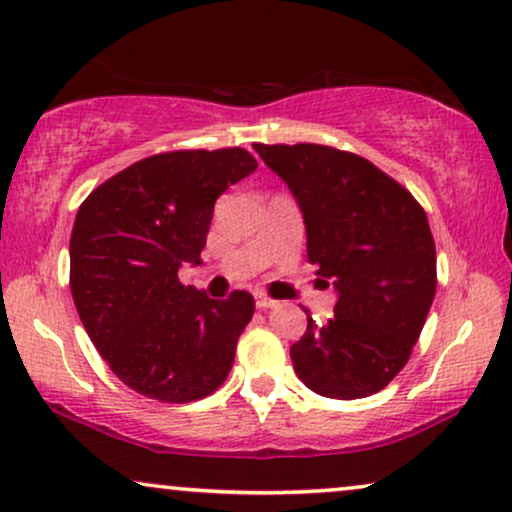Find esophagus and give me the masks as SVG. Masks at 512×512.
Wrapping results in <instances>:
<instances>
[{"instance_id":"obj_1","label":"esophagus","mask_w":512,"mask_h":512,"mask_svg":"<svg viewBox=\"0 0 512 512\" xmlns=\"http://www.w3.org/2000/svg\"><path fill=\"white\" fill-rule=\"evenodd\" d=\"M255 304H257V309H271V306H276L274 299L264 295V292H255Z\"/></svg>"}]
</instances>
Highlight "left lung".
<instances>
[{
    "instance_id": "8db88e82",
    "label": "left lung",
    "mask_w": 512,
    "mask_h": 512,
    "mask_svg": "<svg viewBox=\"0 0 512 512\" xmlns=\"http://www.w3.org/2000/svg\"><path fill=\"white\" fill-rule=\"evenodd\" d=\"M302 210L306 255L337 290L325 325L306 311L290 346L297 377L325 398L381 391L412 356L435 297V243L424 208L363 156L325 145H260Z\"/></svg>"
}]
</instances>
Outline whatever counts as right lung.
<instances>
[{"label": "right lung", "mask_w": 512, "mask_h": 512, "mask_svg": "<svg viewBox=\"0 0 512 512\" xmlns=\"http://www.w3.org/2000/svg\"><path fill=\"white\" fill-rule=\"evenodd\" d=\"M257 168L241 147L147 156L88 194L70 238V290L109 370L161 403L206 398L227 379L255 313L250 292L227 299L182 285L201 264L217 196Z\"/></svg>", "instance_id": "obj_1"}]
</instances>
